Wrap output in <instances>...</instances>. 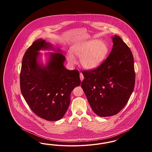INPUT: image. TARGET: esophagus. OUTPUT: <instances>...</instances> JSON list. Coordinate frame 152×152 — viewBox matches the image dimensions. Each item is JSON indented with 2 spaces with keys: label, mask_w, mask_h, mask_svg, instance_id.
I'll list each match as a JSON object with an SVG mask.
<instances>
[{
  "label": "esophagus",
  "mask_w": 152,
  "mask_h": 152,
  "mask_svg": "<svg viewBox=\"0 0 152 152\" xmlns=\"http://www.w3.org/2000/svg\"><path fill=\"white\" fill-rule=\"evenodd\" d=\"M80 77L81 81H83V79H84V76H83V75L81 73H80Z\"/></svg>",
  "instance_id": "1"
}]
</instances>
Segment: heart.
<instances>
[{
    "label": "heart",
    "instance_id": "obj_1",
    "mask_svg": "<svg viewBox=\"0 0 152 152\" xmlns=\"http://www.w3.org/2000/svg\"><path fill=\"white\" fill-rule=\"evenodd\" d=\"M73 54L80 58L81 65L85 69L92 70L98 68L104 61L108 52L107 43L102 40L92 39L75 44L71 47ZM66 59L70 64L76 63V58L68 52Z\"/></svg>",
    "mask_w": 152,
    "mask_h": 152
}]
</instances>
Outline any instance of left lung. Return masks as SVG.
<instances>
[{"label": "left lung", "mask_w": 152, "mask_h": 152, "mask_svg": "<svg viewBox=\"0 0 152 152\" xmlns=\"http://www.w3.org/2000/svg\"><path fill=\"white\" fill-rule=\"evenodd\" d=\"M112 50L98 68L83 71L81 88L94 113L113 116L126 105L135 84L134 59L119 36L112 37Z\"/></svg>", "instance_id": "left-lung-1"}]
</instances>
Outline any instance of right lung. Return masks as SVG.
Segmentation results:
<instances>
[{
    "mask_svg": "<svg viewBox=\"0 0 152 152\" xmlns=\"http://www.w3.org/2000/svg\"><path fill=\"white\" fill-rule=\"evenodd\" d=\"M50 48H52L51 44L40 39L28 48L22 60L20 85L22 95L32 111L42 118L54 121L65 115L71 94L81 81L77 69L65 68V56L60 52L51 53L46 66L37 62L38 51Z\"/></svg>",
    "mask_w": 152,
    "mask_h": 152,
    "instance_id": "obj_1",
    "label": "right lung"
}]
</instances>
